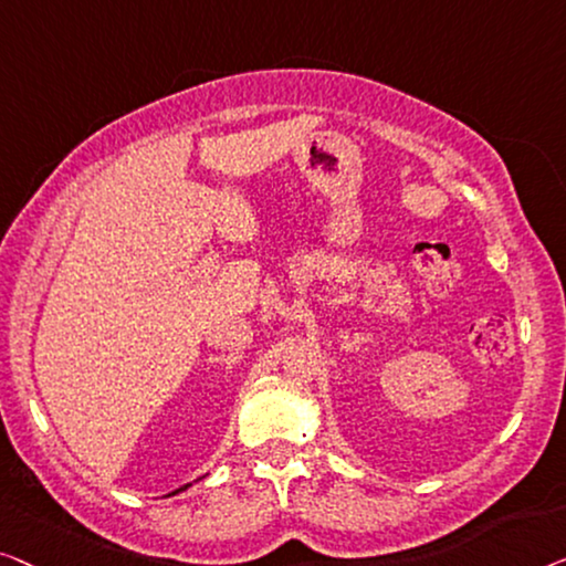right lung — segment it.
Masks as SVG:
<instances>
[{"mask_svg":"<svg viewBox=\"0 0 566 566\" xmlns=\"http://www.w3.org/2000/svg\"><path fill=\"white\" fill-rule=\"evenodd\" d=\"M187 488H189V484H185V488H179L177 492H181V490H187ZM177 492H171V495H177Z\"/></svg>","mask_w":566,"mask_h":566,"instance_id":"obj_1","label":"right lung"}]
</instances>
